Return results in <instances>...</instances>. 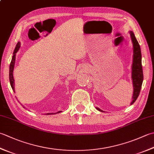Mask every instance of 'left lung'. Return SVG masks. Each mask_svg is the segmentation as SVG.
<instances>
[{
    "mask_svg": "<svg viewBox=\"0 0 154 154\" xmlns=\"http://www.w3.org/2000/svg\"><path fill=\"white\" fill-rule=\"evenodd\" d=\"M130 35H131L134 47V57L132 71V78L134 86L132 102L131 103V104H132L136 100L137 98L139 96L140 90H141L142 88L143 75L142 65V54L141 50H140V45L138 41H137L133 32L130 31ZM97 109L98 110L101 111V112H103V110H100L99 108H97Z\"/></svg>",
    "mask_w": 154,
    "mask_h": 154,
    "instance_id": "1",
    "label": "left lung"
}]
</instances>
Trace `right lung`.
Instances as JSON below:
<instances>
[{
	"label": "right lung",
	"instance_id": "right-lung-1",
	"mask_svg": "<svg viewBox=\"0 0 154 154\" xmlns=\"http://www.w3.org/2000/svg\"><path fill=\"white\" fill-rule=\"evenodd\" d=\"M20 46V43L18 42V43L16 44V48L14 49V53H13V56L12 58V60L11 62V64H10V70H9V79H10V83H11V85L12 89H13L14 92V78H13V70H14V63H15V58H16V52H17L19 50ZM60 112H57V113H60ZM55 113H46L45 114H47V115H50V114H54Z\"/></svg>",
	"mask_w": 154,
	"mask_h": 154
}]
</instances>
